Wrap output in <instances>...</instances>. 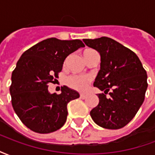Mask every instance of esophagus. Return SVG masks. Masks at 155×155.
<instances>
[{"instance_id":"esophagus-1","label":"esophagus","mask_w":155,"mask_h":155,"mask_svg":"<svg viewBox=\"0 0 155 155\" xmlns=\"http://www.w3.org/2000/svg\"><path fill=\"white\" fill-rule=\"evenodd\" d=\"M81 98L82 100H84L85 98H86V94H81Z\"/></svg>"}]
</instances>
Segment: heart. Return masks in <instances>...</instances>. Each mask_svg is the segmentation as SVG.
Segmentation results:
<instances>
[{
	"label": "heart",
	"mask_w": 155,
	"mask_h": 155,
	"mask_svg": "<svg viewBox=\"0 0 155 155\" xmlns=\"http://www.w3.org/2000/svg\"><path fill=\"white\" fill-rule=\"evenodd\" d=\"M91 51V50H85L83 52V54L86 51ZM91 78L87 75H81V74H76V75H72L68 79V84L74 90H77L79 91H84L89 86L91 83Z\"/></svg>",
	"instance_id": "heart-1"
}]
</instances>
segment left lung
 Returning <instances> with one entry per match:
<instances>
[{"instance_id":"8db88e82","label":"left lung","mask_w":155,"mask_h":155,"mask_svg":"<svg viewBox=\"0 0 155 155\" xmlns=\"http://www.w3.org/2000/svg\"><path fill=\"white\" fill-rule=\"evenodd\" d=\"M83 41L101 54V70L94 86L104 93L98 94L99 104L91 111V118L104 129L123 128L135 116L144 101L146 71L134 52L113 39L103 36ZM110 89L111 96L106 98Z\"/></svg>"}]
</instances>
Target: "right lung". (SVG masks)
Instances as JSON below:
<instances>
[{
	"instance_id": "obj_1",
	"label": "right lung",
	"mask_w": 155,
	"mask_h": 155,
	"mask_svg": "<svg viewBox=\"0 0 155 155\" xmlns=\"http://www.w3.org/2000/svg\"><path fill=\"white\" fill-rule=\"evenodd\" d=\"M84 46L81 40L49 38L25 51L19 59L12 72L10 93L15 114L31 130L48 134L64 124L68 103L80 94L65 85L60 94H51L48 84L58 78L65 58Z\"/></svg>"
}]
</instances>
